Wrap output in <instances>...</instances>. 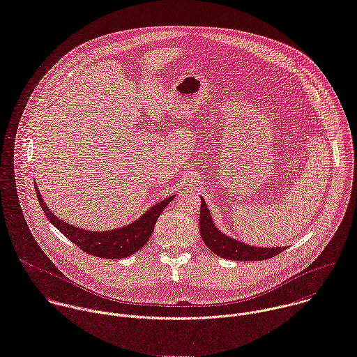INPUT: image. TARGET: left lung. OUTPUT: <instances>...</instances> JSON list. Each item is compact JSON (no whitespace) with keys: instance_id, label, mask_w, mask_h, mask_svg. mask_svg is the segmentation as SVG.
I'll return each mask as SVG.
<instances>
[{"instance_id":"left-lung-1","label":"left lung","mask_w":357,"mask_h":357,"mask_svg":"<svg viewBox=\"0 0 357 357\" xmlns=\"http://www.w3.org/2000/svg\"><path fill=\"white\" fill-rule=\"evenodd\" d=\"M202 200L200 206V217H199V229L202 240L206 247L213 251L215 255L224 259L231 261H264L273 258L287 250V247H273V248H261V247H251L244 244L238 240H234L227 234L221 232L215 224L213 222L211 213L206 202Z\"/></svg>"}]
</instances>
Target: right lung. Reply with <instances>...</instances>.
Returning a JSON list of instances; mask_svg holds the SVG:
<instances>
[{"label": "right lung", "instance_id": "1", "mask_svg": "<svg viewBox=\"0 0 357 357\" xmlns=\"http://www.w3.org/2000/svg\"><path fill=\"white\" fill-rule=\"evenodd\" d=\"M35 190L40 207L45 211L47 220L63 235H66L73 244H75L85 254L106 259L128 258L136 254L140 248H143L144 244L150 240L160 214L175 197L174 195L158 202L157 204L151 206L146 213H143V215H140L136 221L126 224L123 227L107 231H89L71 225L59 218L57 215H54V213H52L47 204L43 202L38 185H35Z\"/></svg>", "mask_w": 357, "mask_h": 357}]
</instances>
